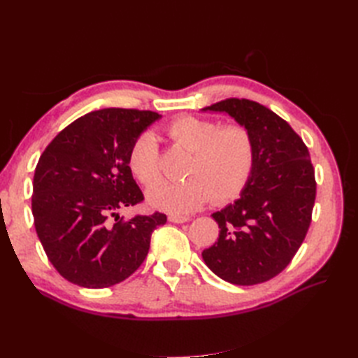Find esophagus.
I'll return each mask as SVG.
<instances>
[{"mask_svg":"<svg viewBox=\"0 0 358 358\" xmlns=\"http://www.w3.org/2000/svg\"><path fill=\"white\" fill-rule=\"evenodd\" d=\"M169 221L175 224H183L189 221V216H180V215H169Z\"/></svg>","mask_w":358,"mask_h":358,"instance_id":"34e87169","label":"esophagus"}]
</instances>
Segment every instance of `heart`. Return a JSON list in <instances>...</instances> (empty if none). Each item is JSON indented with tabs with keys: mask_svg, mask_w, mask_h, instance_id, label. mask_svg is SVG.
<instances>
[{
	"mask_svg": "<svg viewBox=\"0 0 358 358\" xmlns=\"http://www.w3.org/2000/svg\"><path fill=\"white\" fill-rule=\"evenodd\" d=\"M171 142L189 152L179 183L157 182L162 175L161 154L152 133L140 134L129 149L128 167L148 189V201L157 209L188 213L209 200L222 206L245 191L255 169V140L242 124L222 125L199 116H179L167 127Z\"/></svg>",
	"mask_w": 358,
	"mask_h": 358,
	"instance_id": "heart-1",
	"label": "heart"
}]
</instances>
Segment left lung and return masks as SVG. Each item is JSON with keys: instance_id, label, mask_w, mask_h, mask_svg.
Segmentation results:
<instances>
[{"instance_id": "8db88e82", "label": "left lung", "mask_w": 358, "mask_h": 358, "mask_svg": "<svg viewBox=\"0 0 358 358\" xmlns=\"http://www.w3.org/2000/svg\"><path fill=\"white\" fill-rule=\"evenodd\" d=\"M203 110L225 112L248 127L257 158L242 197L212 218L218 242L201 252L215 275L234 285L275 278L305 241L317 196L315 170L308 146L287 121L246 99H227Z\"/></svg>"}]
</instances>
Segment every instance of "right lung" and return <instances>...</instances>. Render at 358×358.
Masks as SVG:
<instances>
[{"label":"right lung","mask_w":358,"mask_h":358,"mask_svg":"<svg viewBox=\"0 0 358 358\" xmlns=\"http://www.w3.org/2000/svg\"><path fill=\"white\" fill-rule=\"evenodd\" d=\"M150 110L103 109L80 116L41 154L31 208L43 249L70 282L106 288L142 266L164 213L119 218L145 200L128 167L134 140L159 119Z\"/></svg>","instance_id":"right-lung-1"}]
</instances>
